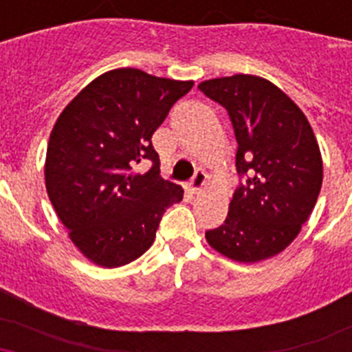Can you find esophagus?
Segmentation results:
<instances>
[{"instance_id": "esophagus-1", "label": "esophagus", "mask_w": 352, "mask_h": 352, "mask_svg": "<svg viewBox=\"0 0 352 352\" xmlns=\"http://www.w3.org/2000/svg\"><path fill=\"white\" fill-rule=\"evenodd\" d=\"M206 182H208L206 174H204L203 170H197V173H195V176L192 178V182H190L192 194H197V192L203 190V186L206 185Z\"/></svg>"}]
</instances>
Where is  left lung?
I'll return each mask as SVG.
<instances>
[{"label":"left lung","mask_w":352,"mask_h":352,"mask_svg":"<svg viewBox=\"0 0 352 352\" xmlns=\"http://www.w3.org/2000/svg\"><path fill=\"white\" fill-rule=\"evenodd\" d=\"M229 113L247 176L226 222L206 231L211 248L238 263H259L292 243L312 213L322 185V158L309 120L275 84L236 74L199 84Z\"/></svg>","instance_id":"obj_1"}]
</instances>
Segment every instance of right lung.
I'll return each mask as SVG.
<instances>
[{"label": "right lung", "instance_id": "right-lung-1", "mask_svg": "<svg viewBox=\"0 0 352 352\" xmlns=\"http://www.w3.org/2000/svg\"><path fill=\"white\" fill-rule=\"evenodd\" d=\"M194 80L116 68L96 77L56 120L45 157V188L72 243L86 259L118 268L155 241L162 214L183 188L160 178L151 135ZM146 175L131 173L141 160Z\"/></svg>", "mask_w": 352, "mask_h": 352}]
</instances>
